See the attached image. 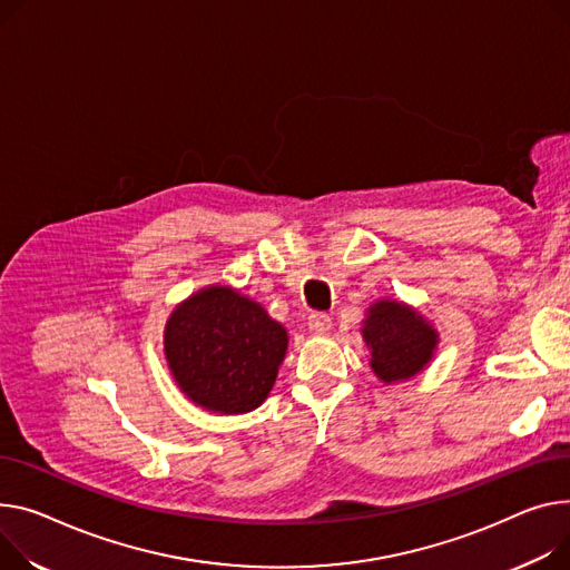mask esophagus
<instances>
[{"instance_id":"1","label":"esophagus","mask_w":570,"mask_h":570,"mask_svg":"<svg viewBox=\"0 0 570 570\" xmlns=\"http://www.w3.org/2000/svg\"><path fill=\"white\" fill-rule=\"evenodd\" d=\"M330 327H332L330 314H325V312H314V314L309 316V330H312V332L325 334Z\"/></svg>"}]
</instances>
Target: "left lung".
<instances>
[{
	"label": "left lung",
	"mask_w": 570,
	"mask_h": 570,
	"mask_svg": "<svg viewBox=\"0 0 570 570\" xmlns=\"http://www.w3.org/2000/svg\"><path fill=\"white\" fill-rule=\"evenodd\" d=\"M371 348V368L383 383L407 381L433 357L438 332L414 309L394 299H377L362 327Z\"/></svg>",
	"instance_id": "1"
}]
</instances>
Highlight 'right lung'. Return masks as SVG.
<instances>
[{"instance_id": "add662e5", "label": "right lung", "mask_w": 570, "mask_h": 570, "mask_svg": "<svg viewBox=\"0 0 570 570\" xmlns=\"http://www.w3.org/2000/svg\"><path fill=\"white\" fill-rule=\"evenodd\" d=\"M286 341V330L256 302L229 286H210L171 314L165 353L187 399L238 414L271 394Z\"/></svg>"}]
</instances>
